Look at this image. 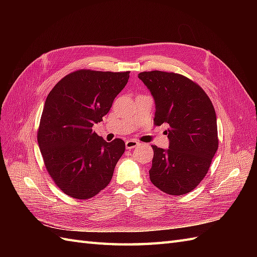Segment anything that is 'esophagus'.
<instances>
[{"label":"esophagus","instance_id":"34e87169","mask_svg":"<svg viewBox=\"0 0 257 257\" xmlns=\"http://www.w3.org/2000/svg\"><path fill=\"white\" fill-rule=\"evenodd\" d=\"M138 145H139V143L137 141H135V139H128V141L125 142L126 149H133V148L137 147Z\"/></svg>","mask_w":257,"mask_h":257}]
</instances>
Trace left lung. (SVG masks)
<instances>
[{
	"label": "left lung",
	"instance_id": "8db88e82",
	"mask_svg": "<svg viewBox=\"0 0 257 257\" xmlns=\"http://www.w3.org/2000/svg\"><path fill=\"white\" fill-rule=\"evenodd\" d=\"M138 78L154 98V124L168 125V149L152 146L150 180L169 195H184L205 178L219 146L213 105L198 84L180 74L143 72Z\"/></svg>",
	"mask_w": 257,
	"mask_h": 257
}]
</instances>
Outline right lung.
<instances>
[{
	"instance_id": "obj_1",
	"label": "right lung",
	"mask_w": 257,
	"mask_h": 257,
	"mask_svg": "<svg viewBox=\"0 0 257 257\" xmlns=\"http://www.w3.org/2000/svg\"><path fill=\"white\" fill-rule=\"evenodd\" d=\"M128 78L130 72L81 69L61 79L46 98L37 142L49 175L66 195L88 199L109 184L125 144L120 138L107 143L92 127Z\"/></svg>"
}]
</instances>
